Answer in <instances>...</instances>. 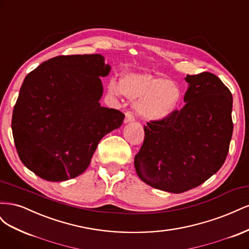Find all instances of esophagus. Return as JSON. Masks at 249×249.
Instances as JSON below:
<instances>
[{"instance_id":"1","label":"esophagus","mask_w":249,"mask_h":249,"mask_svg":"<svg viewBox=\"0 0 249 249\" xmlns=\"http://www.w3.org/2000/svg\"><path fill=\"white\" fill-rule=\"evenodd\" d=\"M135 120L134 116L131 114L130 112L125 113V117H124V124H129V123H133Z\"/></svg>"}]
</instances>
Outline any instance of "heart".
<instances>
[{"mask_svg": "<svg viewBox=\"0 0 249 249\" xmlns=\"http://www.w3.org/2000/svg\"><path fill=\"white\" fill-rule=\"evenodd\" d=\"M109 90L135 102L137 114L146 122L167 118L182 99V89L175 81L146 71H131L122 77L120 84L111 80Z\"/></svg>", "mask_w": 249, "mask_h": 249, "instance_id": "1", "label": "heart"}]
</instances>
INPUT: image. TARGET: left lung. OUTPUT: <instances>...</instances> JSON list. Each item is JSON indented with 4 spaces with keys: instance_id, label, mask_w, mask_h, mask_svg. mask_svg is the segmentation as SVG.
<instances>
[{
    "instance_id": "obj_1",
    "label": "left lung",
    "mask_w": 249,
    "mask_h": 249,
    "mask_svg": "<svg viewBox=\"0 0 249 249\" xmlns=\"http://www.w3.org/2000/svg\"><path fill=\"white\" fill-rule=\"evenodd\" d=\"M185 106L144 126L134 165L141 180L156 189L182 193L220 169L232 135V96L211 72L185 78Z\"/></svg>"
}]
</instances>
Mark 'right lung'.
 Here are the masks:
<instances>
[{"label":"right lung","mask_w":249,"mask_h":249,"mask_svg":"<svg viewBox=\"0 0 249 249\" xmlns=\"http://www.w3.org/2000/svg\"><path fill=\"white\" fill-rule=\"evenodd\" d=\"M111 66L100 54L58 56L27 74L12 114L19 159L50 182L86 170L102 138L122 125L124 114L102 107L101 78Z\"/></svg>","instance_id":"right-lung-1"}]
</instances>
